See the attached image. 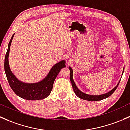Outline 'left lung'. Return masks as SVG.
Listing matches in <instances>:
<instances>
[{"mask_svg":"<svg viewBox=\"0 0 130 130\" xmlns=\"http://www.w3.org/2000/svg\"><path fill=\"white\" fill-rule=\"evenodd\" d=\"M69 70H70V81L71 82L72 86H73V90H74V93L76 94V96H77V97L79 98L83 99V100H87V101H100V100H103V99H105L106 98L109 97V96H110L111 95L114 93L116 89L118 86L119 83H120V82L118 83V84L117 85V86H116L115 88H113L111 91H110L108 92V93H105V94H101V95H89L88 94H86V93H83L82 91H81L77 88L74 80H73V69H72V68H71V67H69ZM124 69H125V68H123V70ZM123 72L124 71H123Z\"/></svg>","mask_w":130,"mask_h":130,"instance_id":"8db88e82","label":"left lung"}]
</instances>
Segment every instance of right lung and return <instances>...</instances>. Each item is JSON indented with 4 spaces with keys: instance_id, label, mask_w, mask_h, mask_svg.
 <instances>
[{
    "instance_id": "obj_1",
    "label": "right lung",
    "mask_w": 130,
    "mask_h": 130,
    "mask_svg": "<svg viewBox=\"0 0 130 130\" xmlns=\"http://www.w3.org/2000/svg\"><path fill=\"white\" fill-rule=\"evenodd\" d=\"M14 34L12 36L8 45L7 51L5 56L4 69L10 88L19 97L27 100H39L45 98L50 94L53 89L54 80L61 69L66 67L65 61L56 64L49 71L47 76L37 83H25L17 79L10 71L9 64V54L10 47Z\"/></svg>"
}]
</instances>
